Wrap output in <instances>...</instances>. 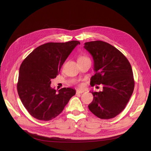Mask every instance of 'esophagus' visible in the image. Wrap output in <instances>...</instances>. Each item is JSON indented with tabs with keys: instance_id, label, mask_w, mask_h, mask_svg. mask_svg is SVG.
Listing matches in <instances>:
<instances>
[{
	"instance_id": "34e87169",
	"label": "esophagus",
	"mask_w": 151,
	"mask_h": 151,
	"mask_svg": "<svg viewBox=\"0 0 151 151\" xmlns=\"http://www.w3.org/2000/svg\"><path fill=\"white\" fill-rule=\"evenodd\" d=\"M84 92L83 90H76V93L77 94H82Z\"/></svg>"
}]
</instances>
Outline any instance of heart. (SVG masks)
<instances>
[{
    "label": "heart",
    "mask_w": 151,
    "mask_h": 151,
    "mask_svg": "<svg viewBox=\"0 0 151 151\" xmlns=\"http://www.w3.org/2000/svg\"><path fill=\"white\" fill-rule=\"evenodd\" d=\"M84 59H90V58L87 55H81L78 58V60H84Z\"/></svg>",
    "instance_id": "b5f03b06"
}]
</instances>
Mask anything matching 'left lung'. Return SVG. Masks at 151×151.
<instances>
[{
  "label": "left lung",
  "instance_id": "obj_1",
  "mask_svg": "<svg viewBox=\"0 0 151 151\" xmlns=\"http://www.w3.org/2000/svg\"><path fill=\"white\" fill-rule=\"evenodd\" d=\"M84 48L94 63L96 74L91 78V85H103V91L91 92L94 99L88 108L100 119L115 118L125 109L134 90L131 64L120 51L107 42H86Z\"/></svg>",
  "mask_w": 151,
  "mask_h": 151
}]
</instances>
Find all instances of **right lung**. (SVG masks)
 <instances>
[{"instance_id":"obj_1","label":"right lung","mask_w":151,"mask_h":151,"mask_svg":"<svg viewBox=\"0 0 151 151\" xmlns=\"http://www.w3.org/2000/svg\"><path fill=\"white\" fill-rule=\"evenodd\" d=\"M80 42H48L35 49L21 63L17 91L28 112L40 121H50L61 113L76 91L71 88L57 90L51 79L58 75L63 63Z\"/></svg>"}]
</instances>
